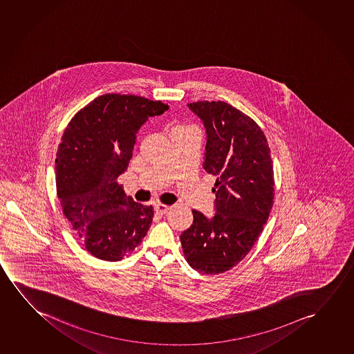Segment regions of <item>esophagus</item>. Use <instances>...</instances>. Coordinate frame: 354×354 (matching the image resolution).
<instances>
[{
	"label": "esophagus",
	"mask_w": 354,
	"mask_h": 354,
	"mask_svg": "<svg viewBox=\"0 0 354 354\" xmlns=\"http://www.w3.org/2000/svg\"><path fill=\"white\" fill-rule=\"evenodd\" d=\"M155 210L156 213L163 215V214L168 213V212H169L170 207L169 205H165V204L158 203L156 204Z\"/></svg>",
	"instance_id": "esophagus-1"
}]
</instances>
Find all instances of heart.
I'll return each mask as SVG.
<instances>
[{"label":"heart","instance_id":"b5f03b06","mask_svg":"<svg viewBox=\"0 0 354 354\" xmlns=\"http://www.w3.org/2000/svg\"><path fill=\"white\" fill-rule=\"evenodd\" d=\"M181 129H191V127L179 126V127H175V128H174V131H181Z\"/></svg>","mask_w":354,"mask_h":354}]
</instances>
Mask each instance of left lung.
Wrapping results in <instances>:
<instances>
[{
  "instance_id": "8db88e82",
  "label": "left lung",
  "mask_w": 354,
  "mask_h": 354,
  "mask_svg": "<svg viewBox=\"0 0 354 354\" xmlns=\"http://www.w3.org/2000/svg\"><path fill=\"white\" fill-rule=\"evenodd\" d=\"M207 129L204 169L216 176L215 214L197 210L181 233L185 259L196 271L218 274L247 257L271 213L274 178L271 149L260 126L225 102H189Z\"/></svg>"
}]
</instances>
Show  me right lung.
<instances>
[{
	"label": "right lung",
	"instance_id": "1",
	"mask_svg": "<svg viewBox=\"0 0 354 354\" xmlns=\"http://www.w3.org/2000/svg\"><path fill=\"white\" fill-rule=\"evenodd\" d=\"M168 109L160 100L104 94L81 109L64 131L55 160L57 194L93 257L120 261L149 231L152 205L127 197L117 180L128 168L140 127Z\"/></svg>",
	"mask_w": 354,
	"mask_h": 354
}]
</instances>
